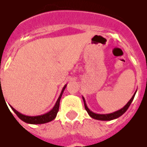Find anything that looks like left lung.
I'll return each instance as SVG.
<instances>
[{
    "label": "left lung",
    "instance_id": "left-lung-1",
    "mask_svg": "<svg viewBox=\"0 0 147 147\" xmlns=\"http://www.w3.org/2000/svg\"><path fill=\"white\" fill-rule=\"evenodd\" d=\"M136 91L134 92V94L133 95V96L131 97V99L128 101V102H127L126 105L124 106L123 108H121V109L119 110V111H115V112L113 113H110V114H96V113L92 112L91 110L88 107V106L86 104V102H85V98H84V96H83V99H84V107H85L86 111H88V115H89L92 119H95L97 120H102V121H110V120L115 119L119 118V117H120L121 115H123L124 113L127 111V109H128V107H130L131 103L132 102V101H133V99H134V95L136 94Z\"/></svg>",
    "mask_w": 147,
    "mask_h": 147
}]
</instances>
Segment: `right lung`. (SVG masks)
I'll use <instances>...</instances> for the list:
<instances>
[{
  "mask_svg": "<svg viewBox=\"0 0 147 147\" xmlns=\"http://www.w3.org/2000/svg\"><path fill=\"white\" fill-rule=\"evenodd\" d=\"M67 85H65L64 87L62 89V91L59 95V98L56 101V104L53 107L50 111L49 112L45 113L44 115H37V116H28V115H23L21 114L19 111H17L16 109H14L13 107H11V108L13 110V111L15 112L17 116L20 118V119L24 121V123H30V124H43L46 123H49V122H51L52 120L54 119L56 117V115L59 111V101H60V98H61V96L63 95V91L65 90Z\"/></svg>",
  "mask_w": 147,
  "mask_h": 147,
  "instance_id": "right-lung-1",
  "label": "right lung"
}]
</instances>
